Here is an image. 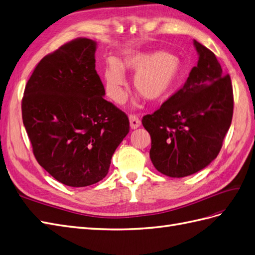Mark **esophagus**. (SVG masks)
Segmentation results:
<instances>
[{"instance_id": "1", "label": "esophagus", "mask_w": 255, "mask_h": 255, "mask_svg": "<svg viewBox=\"0 0 255 255\" xmlns=\"http://www.w3.org/2000/svg\"><path fill=\"white\" fill-rule=\"evenodd\" d=\"M129 122H130V127H131V129H136L141 126V122L136 115H129Z\"/></svg>"}]
</instances>
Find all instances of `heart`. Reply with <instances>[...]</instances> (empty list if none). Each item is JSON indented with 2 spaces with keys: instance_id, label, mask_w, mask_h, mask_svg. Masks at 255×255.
Returning <instances> with one entry per match:
<instances>
[{
  "instance_id": "1",
  "label": "heart",
  "mask_w": 255,
  "mask_h": 255,
  "mask_svg": "<svg viewBox=\"0 0 255 255\" xmlns=\"http://www.w3.org/2000/svg\"><path fill=\"white\" fill-rule=\"evenodd\" d=\"M123 69L135 72L133 87L153 102L164 100L170 95L183 75L180 58L167 51H128L120 63L110 60L104 71L107 95L115 103H122L126 97V76Z\"/></svg>"
}]
</instances>
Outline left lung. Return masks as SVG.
Masks as SVG:
<instances>
[{
    "label": "left lung",
    "instance_id": "1",
    "mask_svg": "<svg viewBox=\"0 0 255 255\" xmlns=\"http://www.w3.org/2000/svg\"><path fill=\"white\" fill-rule=\"evenodd\" d=\"M198 62L184 86L142 124L152 139L154 167L171 178H183L206 168L217 157L231 127L234 110L230 75L217 57L194 40Z\"/></svg>",
    "mask_w": 255,
    "mask_h": 255
}]
</instances>
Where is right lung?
I'll return each instance as SVG.
<instances>
[{
  "label": "right lung",
  "mask_w": 255,
  "mask_h": 255,
  "mask_svg": "<svg viewBox=\"0 0 255 255\" xmlns=\"http://www.w3.org/2000/svg\"><path fill=\"white\" fill-rule=\"evenodd\" d=\"M97 43L76 38L45 56L25 85L22 121L33 154L60 183L84 187L109 172L129 132L127 115L104 99Z\"/></svg>",
  "instance_id": "add662e5"
}]
</instances>
